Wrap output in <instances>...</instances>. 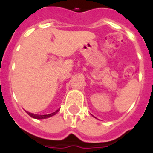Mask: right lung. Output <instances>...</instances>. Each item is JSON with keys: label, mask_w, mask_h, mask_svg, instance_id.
Wrapping results in <instances>:
<instances>
[{"label": "right lung", "mask_w": 153, "mask_h": 153, "mask_svg": "<svg viewBox=\"0 0 153 153\" xmlns=\"http://www.w3.org/2000/svg\"><path fill=\"white\" fill-rule=\"evenodd\" d=\"M59 109H57L55 112H53L51 114H45V115H39V114H32V113H29V112H27V114L29 115L30 117H32L33 118H36V119H46V118H48V117H51L54 116L55 114H57L58 112H59Z\"/></svg>", "instance_id": "1"}]
</instances>
